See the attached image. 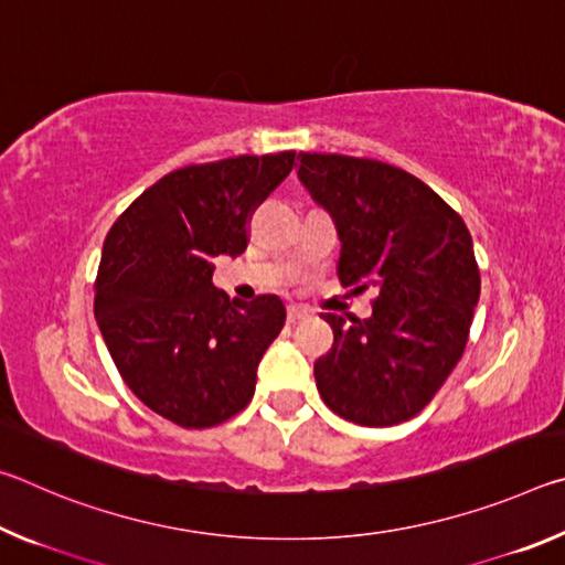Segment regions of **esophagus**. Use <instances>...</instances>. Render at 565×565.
<instances>
[{"mask_svg": "<svg viewBox=\"0 0 565 565\" xmlns=\"http://www.w3.org/2000/svg\"><path fill=\"white\" fill-rule=\"evenodd\" d=\"M309 317L311 313H309V309H303V306H289V311H286V319H289V323H299Z\"/></svg>", "mask_w": 565, "mask_h": 565, "instance_id": "34e87169", "label": "esophagus"}]
</instances>
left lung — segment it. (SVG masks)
Listing matches in <instances>:
<instances>
[{
    "label": "left lung",
    "instance_id": "obj_1",
    "mask_svg": "<svg viewBox=\"0 0 565 565\" xmlns=\"http://www.w3.org/2000/svg\"><path fill=\"white\" fill-rule=\"evenodd\" d=\"M299 181L337 226L339 279L376 289L374 313H323L333 347L313 363L333 414L394 426L434 398L461 359L481 294L471 234L424 181L384 161L299 154Z\"/></svg>",
    "mask_w": 565,
    "mask_h": 565
}]
</instances>
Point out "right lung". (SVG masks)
<instances>
[{"label": "right lung", "mask_w": 565, "mask_h": 565, "mask_svg": "<svg viewBox=\"0 0 565 565\" xmlns=\"http://www.w3.org/2000/svg\"><path fill=\"white\" fill-rule=\"evenodd\" d=\"M294 157L171 171L107 234L94 317L131 394L171 424L216 426L254 396L286 309L279 296L228 299L212 284V262L244 252L248 216L289 177Z\"/></svg>", "instance_id": "1"}]
</instances>
